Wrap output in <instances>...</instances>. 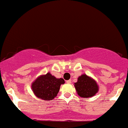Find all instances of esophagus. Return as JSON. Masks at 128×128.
<instances>
[{
	"label": "esophagus",
	"instance_id": "esophagus-1",
	"mask_svg": "<svg viewBox=\"0 0 128 128\" xmlns=\"http://www.w3.org/2000/svg\"><path fill=\"white\" fill-rule=\"evenodd\" d=\"M66 82L67 84H71V80H66Z\"/></svg>",
	"mask_w": 128,
	"mask_h": 128
}]
</instances>
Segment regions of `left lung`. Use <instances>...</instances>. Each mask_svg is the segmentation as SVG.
<instances>
[{
	"label": "left lung",
	"instance_id": "1",
	"mask_svg": "<svg viewBox=\"0 0 128 128\" xmlns=\"http://www.w3.org/2000/svg\"><path fill=\"white\" fill-rule=\"evenodd\" d=\"M74 86L78 95L82 98L93 96L99 90L96 82L86 74H82L78 78Z\"/></svg>",
	"mask_w": 128,
	"mask_h": 128
}]
</instances>
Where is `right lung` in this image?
<instances>
[{
	"label": "right lung",
	"mask_w": 128,
	"mask_h": 128,
	"mask_svg": "<svg viewBox=\"0 0 128 128\" xmlns=\"http://www.w3.org/2000/svg\"><path fill=\"white\" fill-rule=\"evenodd\" d=\"M64 84L62 78L57 79L50 72L42 75L32 84V89L36 97L43 100H52L58 94L60 86Z\"/></svg>",
	"instance_id": "add662e5"
}]
</instances>
